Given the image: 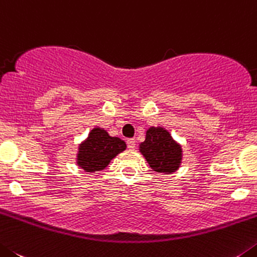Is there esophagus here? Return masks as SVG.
Returning <instances> with one entry per match:
<instances>
[{
    "label": "esophagus",
    "instance_id": "1",
    "mask_svg": "<svg viewBox=\"0 0 257 257\" xmlns=\"http://www.w3.org/2000/svg\"><path fill=\"white\" fill-rule=\"evenodd\" d=\"M126 145H128V149L129 150H134V149H136V141H134L133 138H131V140L126 141Z\"/></svg>",
    "mask_w": 257,
    "mask_h": 257
}]
</instances>
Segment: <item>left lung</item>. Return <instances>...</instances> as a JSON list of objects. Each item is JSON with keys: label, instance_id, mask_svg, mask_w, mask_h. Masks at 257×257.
Returning <instances> with one entry per match:
<instances>
[{"label": "left lung", "instance_id": "left-lung-1", "mask_svg": "<svg viewBox=\"0 0 257 257\" xmlns=\"http://www.w3.org/2000/svg\"><path fill=\"white\" fill-rule=\"evenodd\" d=\"M150 168L157 173L177 172L182 163V146L173 140L172 134L163 126H151L146 132V140L140 145Z\"/></svg>", "mask_w": 257, "mask_h": 257}]
</instances>
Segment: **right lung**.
Segmentation results:
<instances>
[{
  "label": "right lung",
  "instance_id": "add662e5",
  "mask_svg": "<svg viewBox=\"0 0 257 257\" xmlns=\"http://www.w3.org/2000/svg\"><path fill=\"white\" fill-rule=\"evenodd\" d=\"M125 149L126 145L123 140L111 137L105 129L96 126L79 145L77 164L87 173L100 172Z\"/></svg>",
  "mask_w": 257,
  "mask_h": 257
}]
</instances>
